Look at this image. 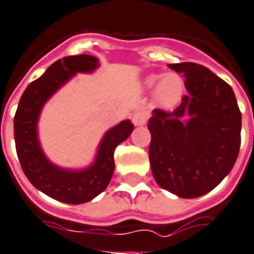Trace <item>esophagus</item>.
I'll use <instances>...</instances> for the list:
<instances>
[{"instance_id":"esophagus-1","label":"esophagus","mask_w":254,"mask_h":254,"mask_svg":"<svg viewBox=\"0 0 254 254\" xmlns=\"http://www.w3.org/2000/svg\"><path fill=\"white\" fill-rule=\"evenodd\" d=\"M147 119H149V114L146 111H139V112H135L132 116V123L134 126H143L146 125Z\"/></svg>"}]
</instances>
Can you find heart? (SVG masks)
<instances>
[{
  "label": "heart",
  "mask_w": 254,
  "mask_h": 254,
  "mask_svg": "<svg viewBox=\"0 0 254 254\" xmlns=\"http://www.w3.org/2000/svg\"><path fill=\"white\" fill-rule=\"evenodd\" d=\"M146 89L154 88V100L162 108H173L181 101L184 93V81L179 74L166 73L164 75L151 74L143 81Z\"/></svg>",
  "instance_id": "obj_1"
}]
</instances>
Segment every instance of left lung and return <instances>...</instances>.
<instances>
[{
	"label": "left lung",
	"mask_w": 254,
	"mask_h": 254,
	"mask_svg": "<svg viewBox=\"0 0 254 254\" xmlns=\"http://www.w3.org/2000/svg\"><path fill=\"white\" fill-rule=\"evenodd\" d=\"M186 77V94L172 112L154 109L147 128L157 184L179 197L205 195L230 173L241 146V112L230 85L201 64H169Z\"/></svg>",
	"instance_id": "obj_1"
}]
</instances>
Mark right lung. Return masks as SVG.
I'll use <instances>...</instances> for the list:
<instances>
[{
	"instance_id": "right-lung-1",
	"label": "right lung",
	"mask_w": 254,
	"mask_h": 254,
	"mask_svg": "<svg viewBox=\"0 0 254 254\" xmlns=\"http://www.w3.org/2000/svg\"><path fill=\"white\" fill-rule=\"evenodd\" d=\"M97 67L99 59L92 55L64 57L54 62L40 78L24 90L14 115V142L24 175L35 188L62 203L82 204L108 187L115 169V149L134 129L129 120L109 128L100 142L94 161L84 169L61 168L43 153L38 122L44 104L75 74L92 73Z\"/></svg>"
}]
</instances>
